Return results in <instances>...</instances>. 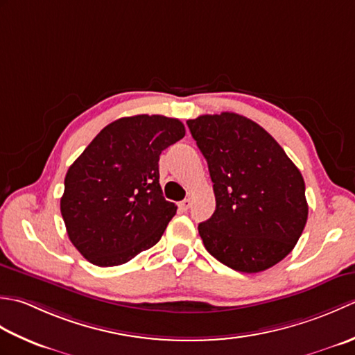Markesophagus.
I'll return each instance as SVG.
<instances>
[{"mask_svg":"<svg viewBox=\"0 0 355 355\" xmlns=\"http://www.w3.org/2000/svg\"><path fill=\"white\" fill-rule=\"evenodd\" d=\"M191 207V200L190 199H184L182 202H179V208L182 209V211H187V209H190Z\"/></svg>","mask_w":355,"mask_h":355,"instance_id":"esophagus-1","label":"esophagus"}]
</instances>
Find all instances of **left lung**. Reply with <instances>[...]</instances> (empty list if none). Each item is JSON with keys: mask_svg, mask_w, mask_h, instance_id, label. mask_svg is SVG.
Segmentation results:
<instances>
[{"mask_svg": "<svg viewBox=\"0 0 355 355\" xmlns=\"http://www.w3.org/2000/svg\"><path fill=\"white\" fill-rule=\"evenodd\" d=\"M187 124L216 196L213 216L198 227L207 251L241 272L271 268L305 228L302 173L266 130L241 114H202Z\"/></svg>", "mask_w": 355, "mask_h": 355, "instance_id": "left-lung-1", "label": "left lung"}]
</instances>
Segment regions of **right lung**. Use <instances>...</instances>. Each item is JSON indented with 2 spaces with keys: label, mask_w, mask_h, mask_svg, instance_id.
Wrapping results in <instances>:
<instances>
[{
  "label": "right lung",
  "mask_w": 355,
  "mask_h": 355,
  "mask_svg": "<svg viewBox=\"0 0 355 355\" xmlns=\"http://www.w3.org/2000/svg\"><path fill=\"white\" fill-rule=\"evenodd\" d=\"M184 136L175 118H121L70 165L61 214L70 242L89 262L122 265L159 242L178 209L162 196L159 156Z\"/></svg>",
  "instance_id": "1"
}]
</instances>
